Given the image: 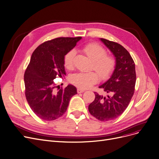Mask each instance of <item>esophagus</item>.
<instances>
[{"label": "esophagus", "instance_id": "1", "mask_svg": "<svg viewBox=\"0 0 159 159\" xmlns=\"http://www.w3.org/2000/svg\"><path fill=\"white\" fill-rule=\"evenodd\" d=\"M85 92L84 89H80V88H78V89H77V93H83V92Z\"/></svg>", "mask_w": 159, "mask_h": 159}]
</instances>
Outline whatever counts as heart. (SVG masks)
I'll list each match as a JSON object with an SVG mask.
<instances>
[{
    "label": "heart",
    "instance_id": "1",
    "mask_svg": "<svg viewBox=\"0 0 159 159\" xmlns=\"http://www.w3.org/2000/svg\"><path fill=\"white\" fill-rule=\"evenodd\" d=\"M82 51L92 60V67L99 73L102 79L108 78L114 71L116 64L115 58L107 54L105 49L98 43H88L82 48ZM75 54V51L71 49L64 55V65L67 70L73 68ZM97 73L94 71L77 73L71 75L70 80L77 87L86 89L99 80V76Z\"/></svg>",
    "mask_w": 159,
    "mask_h": 159
}]
</instances>
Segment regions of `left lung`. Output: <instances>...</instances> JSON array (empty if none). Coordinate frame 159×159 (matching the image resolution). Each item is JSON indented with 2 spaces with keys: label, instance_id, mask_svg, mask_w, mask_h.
Wrapping results in <instances>:
<instances>
[{
  "label": "left lung",
  "instance_id": "obj_1",
  "mask_svg": "<svg viewBox=\"0 0 159 159\" xmlns=\"http://www.w3.org/2000/svg\"><path fill=\"white\" fill-rule=\"evenodd\" d=\"M116 57V67L110 77L99 88L107 95L94 92V101L88 110L101 121L112 120L119 117L127 108L134 93L136 71L134 60L129 52L120 44L101 38Z\"/></svg>",
  "mask_w": 159,
  "mask_h": 159
}]
</instances>
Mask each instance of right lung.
<instances>
[{"instance_id":"right-lung-1","label":"right lung","mask_w":159,"mask_h":159,"mask_svg":"<svg viewBox=\"0 0 159 159\" xmlns=\"http://www.w3.org/2000/svg\"><path fill=\"white\" fill-rule=\"evenodd\" d=\"M82 38H55L39 45L33 52L24 75L25 96L32 111L41 120L52 121L66 112L77 89L69 84L64 89L54 82L66 75L64 57Z\"/></svg>"}]
</instances>
